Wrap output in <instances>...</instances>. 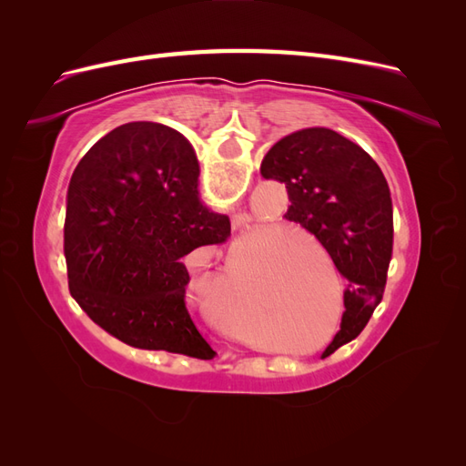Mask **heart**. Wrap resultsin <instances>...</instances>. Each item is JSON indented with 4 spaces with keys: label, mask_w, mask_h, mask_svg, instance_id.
Masks as SVG:
<instances>
[{
    "label": "heart",
    "mask_w": 466,
    "mask_h": 466,
    "mask_svg": "<svg viewBox=\"0 0 466 466\" xmlns=\"http://www.w3.org/2000/svg\"><path fill=\"white\" fill-rule=\"evenodd\" d=\"M243 268L237 270L233 276L225 278L223 281L211 289L206 298V305L209 317L218 322L225 332H229L238 338L252 336L257 329V313L252 309V301L243 289ZM266 313L276 315L281 313V303L276 295H270L266 299Z\"/></svg>",
    "instance_id": "heart-1"
}]
</instances>
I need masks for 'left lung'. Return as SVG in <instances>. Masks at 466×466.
<instances>
[{"instance_id": "1", "label": "left lung", "mask_w": 466, "mask_h": 466, "mask_svg": "<svg viewBox=\"0 0 466 466\" xmlns=\"http://www.w3.org/2000/svg\"><path fill=\"white\" fill-rule=\"evenodd\" d=\"M264 178L284 182L286 219L327 248L348 288L340 330L322 356L354 340L383 299L392 258V200L379 165L329 128L281 137L264 155Z\"/></svg>"}]
</instances>
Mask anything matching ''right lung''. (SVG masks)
<instances>
[{
	"instance_id": "add662e5",
	"label": "right lung",
	"mask_w": 466,
	"mask_h": 466,
	"mask_svg": "<svg viewBox=\"0 0 466 466\" xmlns=\"http://www.w3.org/2000/svg\"><path fill=\"white\" fill-rule=\"evenodd\" d=\"M188 139L157 122H128L86 153L69 180L64 255L69 293L120 342L211 360L187 309L188 252L225 243L228 216L198 200Z\"/></svg>"
}]
</instances>
